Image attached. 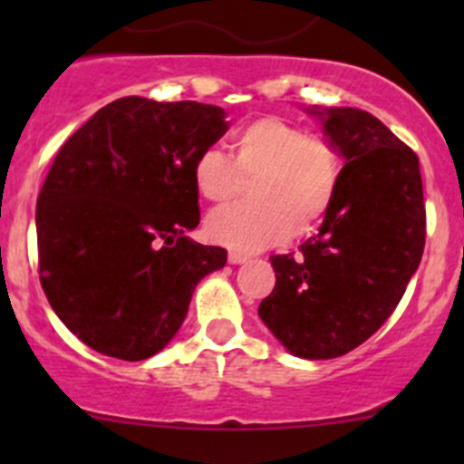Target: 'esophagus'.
Instances as JSON below:
<instances>
[{
  "label": "esophagus",
  "instance_id": "1",
  "mask_svg": "<svg viewBox=\"0 0 464 464\" xmlns=\"http://www.w3.org/2000/svg\"><path fill=\"white\" fill-rule=\"evenodd\" d=\"M246 260H249L246 256L236 254V251H231V254H228V262H231V265H245Z\"/></svg>",
  "mask_w": 464,
  "mask_h": 464
}]
</instances>
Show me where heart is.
Masks as SVG:
<instances>
[{
  "mask_svg": "<svg viewBox=\"0 0 464 464\" xmlns=\"http://www.w3.org/2000/svg\"><path fill=\"white\" fill-rule=\"evenodd\" d=\"M231 148L233 159L218 148L195 157V190L206 202L228 204L245 179H256V204L210 215L204 224L210 242L256 254L319 227L339 190L341 159L334 145L280 116H260L233 130Z\"/></svg>",
  "mask_w": 464,
  "mask_h": 464,
  "instance_id": "heart-1",
  "label": "heart"
}]
</instances>
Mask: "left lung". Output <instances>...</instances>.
Listing matches in <instances>:
<instances>
[{
	"mask_svg": "<svg viewBox=\"0 0 464 464\" xmlns=\"http://www.w3.org/2000/svg\"><path fill=\"white\" fill-rule=\"evenodd\" d=\"M343 159L336 198L301 254L271 256L276 287L258 314L301 359H334L372 336L401 301L424 251L418 154L354 107H312Z\"/></svg>",
	"mask_w": 464,
	"mask_h": 464,
	"instance_id": "1",
	"label": "left lung"
}]
</instances>
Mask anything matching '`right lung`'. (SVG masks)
<instances>
[{
    "mask_svg": "<svg viewBox=\"0 0 464 464\" xmlns=\"http://www.w3.org/2000/svg\"><path fill=\"white\" fill-rule=\"evenodd\" d=\"M222 107L125 96L55 154L37 195L40 283L58 319L96 353L141 362L166 348L222 246L199 224L193 161L228 130Z\"/></svg>",
    "mask_w": 464,
    "mask_h": 464,
    "instance_id": "right-lung-1",
    "label": "right lung"
}]
</instances>
